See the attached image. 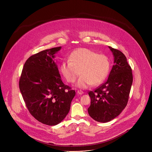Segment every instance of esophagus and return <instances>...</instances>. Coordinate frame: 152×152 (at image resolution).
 <instances>
[{
  "mask_svg": "<svg viewBox=\"0 0 152 152\" xmlns=\"http://www.w3.org/2000/svg\"><path fill=\"white\" fill-rule=\"evenodd\" d=\"M77 93L78 94H79V95H82V94H83V92L82 91H81V90H78V91H77Z\"/></svg>",
  "mask_w": 152,
  "mask_h": 152,
  "instance_id": "obj_1",
  "label": "esophagus"
}]
</instances>
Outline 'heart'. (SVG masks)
Listing matches in <instances>:
<instances>
[{"label":"heart","mask_w":152,"mask_h":152,"mask_svg":"<svg viewBox=\"0 0 152 152\" xmlns=\"http://www.w3.org/2000/svg\"><path fill=\"white\" fill-rule=\"evenodd\" d=\"M59 70L69 83L75 82L80 73L82 76L75 85L77 88L86 89L104 81L110 72V61L104 55L86 48H79L71 53L70 61L61 62Z\"/></svg>","instance_id":"b5f03b06"}]
</instances>
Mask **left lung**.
<instances>
[{"label":"left lung","mask_w":152,"mask_h":152,"mask_svg":"<svg viewBox=\"0 0 152 152\" xmlns=\"http://www.w3.org/2000/svg\"><path fill=\"white\" fill-rule=\"evenodd\" d=\"M114 56V66L107 80L94 91H90V116L94 120L108 122L117 117L127 105L133 82L131 66L120 50L109 46Z\"/></svg>","instance_id":"obj_1"}]
</instances>
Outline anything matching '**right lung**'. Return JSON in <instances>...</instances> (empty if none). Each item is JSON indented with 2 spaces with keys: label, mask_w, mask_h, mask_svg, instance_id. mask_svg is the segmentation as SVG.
Listing matches in <instances>:
<instances>
[{
  "label": "right lung",
  "mask_w": 152,
  "mask_h": 152,
  "mask_svg": "<svg viewBox=\"0 0 152 152\" xmlns=\"http://www.w3.org/2000/svg\"><path fill=\"white\" fill-rule=\"evenodd\" d=\"M61 47L42 50L24 64L19 88L31 114L49 126L61 123L70 109L75 91L65 85L54 58Z\"/></svg>",
  "instance_id": "add662e5"
}]
</instances>
